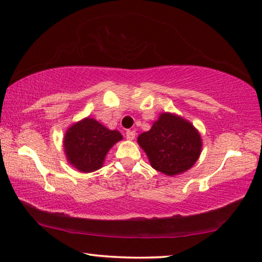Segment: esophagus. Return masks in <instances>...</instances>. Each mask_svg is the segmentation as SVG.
<instances>
[{"label": "esophagus", "mask_w": 262, "mask_h": 262, "mask_svg": "<svg viewBox=\"0 0 262 262\" xmlns=\"http://www.w3.org/2000/svg\"><path fill=\"white\" fill-rule=\"evenodd\" d=\"M126 136L128 140H134L135 138V130H127L126 132Z\"/></svg>", "instance_id": "34e87169"}]
</instances>
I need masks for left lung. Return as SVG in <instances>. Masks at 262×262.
Masks as SVG:
<instances>
[{"label":"left lung","instance_id":"left-lung-1","mask_svg":"<svg viewBox=\"0 0 262 262\" xmlns=\"http://www.w3.org/2000/svg\"><path fill=\"white\" fill-rule=\"evenodd\" d=\"M138 142L154 169L166 175L183 173L201 153V138L192 123L169 113H163L150 130L142 133Z\"/></svg>","mask_w":262,"mask_h":262}]
</instances>
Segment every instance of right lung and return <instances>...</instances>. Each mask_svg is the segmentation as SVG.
Wrapping results in <instances>:
<instances>
[{"label": "right lung", "mask_w": 262, "mask_h": 262, "mask_svg": "<svg viewBox=\"0 0 262 262\" xmlns=\"http://www.w3.org/2000/svg\"><path fill=\"white\" fill-rule=\"evenodd\" d=\"M122 139L118 130H109L94 119H84L66 133L64 150L68 161L83 173L99 169L104 156Z\"/></svg>", "instance_id": "right-lung-1"}]
</instances>
